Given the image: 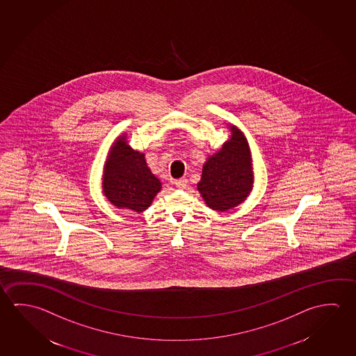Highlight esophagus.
<instances>
[{
    "label": "esophagus",
    "instance_id": "1",
    "mask_svg": "<svg viewBox=\"0 0 356 356\" xmlns=\"http://www.w3.org/2000/svg\"><path fill=\"white\" fill-rule=\"evenodd\" d=\"M175 185L177 188H185L187 185V180L185 177H181L179 180H175Z\"/></svg>",
    "mask_w": 356,
    "mask_h": 356
}]
</instances>
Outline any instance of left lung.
<instances>
[{"label": "left lung", "mask_w": 356, "mask_h": 356, "mask_svg": "<svg viewBox=\"0 0 356 356\" xmlns=\"http://www.w3.org/2000/svg\"><path fill=\"white\" fill-rule=\"evenodd\" d=\"M231 139L204 163L197 184L198 191L212 210L227 211L236 207L252 190L248 146L238 129L231 127Z\"/></svg>", "instance_id": "obj_1"}]
</instances>
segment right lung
<instances>
[{
    "instance_id": "obj_1",
    "label": "right lung",
    "mask_w": 356,
    "mask_h": 356,
    "mask_svg": "<svg viewBox=\"0 0 356 356\" xmlns=\"http://www.w3.org/2000/svg\"><path fill=\"white\" fill-rule=\"evenodd\" d=\"M161 184L146 165L144 154L134 152L125 138L111 147L103 177V191L111 204L122 210L143 212L160 191Z\"/></svg>"
}]
</instances>
